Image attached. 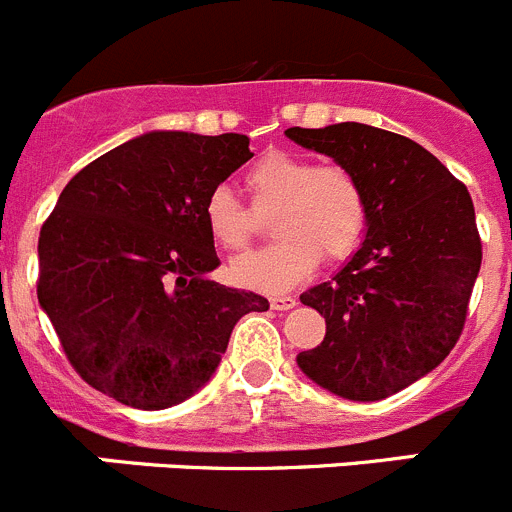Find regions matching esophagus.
Returning <instances> with one entry per match:
<instances>
[{
    "instance_id": "esophagus-1",
    "label": "esophagus",
    "mask_w": 512,
    "mask_h": 512,
    "mask_svg": "<svg viewBox=\"0 0 512 512\" xmlns=\"http://www.w3.org/2000/svg\"><path fill=\"white\" fill-rule=\"evenodd\" d=\"M270 308L272 310H290V308H295V298H290V295H275V298H270Z\"/></svg>"
}]
</instances>
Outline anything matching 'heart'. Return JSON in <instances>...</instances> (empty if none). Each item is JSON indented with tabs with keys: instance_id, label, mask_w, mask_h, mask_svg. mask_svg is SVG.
Returning a JSON list of instances; mask_svg holds the SVG:
<instances>
[{
	"instance_id": "obj_1",
	"label": "heart",
	"mask_w": 512,
	"mask_h": 512,
	"mask_svg": "<svg viewBox=\"0 0 512 512\" xmlns=\"http://www.w3.org/2000/svg\"><path fill=\"white\" fill-rule=\"evenodd\" d=\"M255 212H275L280 240L229 265V280L260 293H285L303 283L321 260L341 265L361 247L369 229V199L351 169L315 164L288 151H270L245 176ZM250 207L227 186L204 202V224L224 252H245L257 237Z\"/></svg>"
}]
</instances>
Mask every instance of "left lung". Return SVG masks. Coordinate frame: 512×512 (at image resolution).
<instances>
[{"label": "left lung", "instance_id": "obj_1", "mask_svg": "<svg viewBox=\"0 0 512 512\" xmlns=\"http://www.w3.org/2000/svg\"><path fill=\"white\" fill-rule=\"evenodd\" d=\"M285 136L351 169L369 199L361 250L300 295L326 318V338L298 353V366L343 399H386L437 369L460 341L482 262L470 191L399 133L336 123Z\"/></svg>", "mask_w": 512, "mask_h": 512}]
</instances>
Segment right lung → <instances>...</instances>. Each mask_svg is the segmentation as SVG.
I'll list each match as a JSON object with an SVG mask.
<instances>
[{
  "label": "right lung",
  "mask_w": 512,
  "mask_h": 512,
  "mask_svg": "<svg viewBox=\"0 0 512 512\" xmlns=\"http://www.w3.org/2000/svg\"><path fill=\"white\" fill-rule=\"evenodd\" d=\"M240 133L151 131L90 161L40 229L37 298L93 389L166 409L212 379L262 295L209 280L219 267L204 202L250 161Z\"/></svg>",
  "instance_id": "right-lung-1"
}]
</instances>
